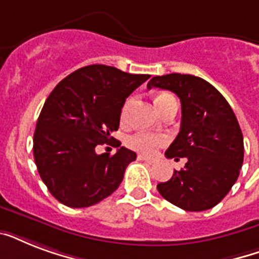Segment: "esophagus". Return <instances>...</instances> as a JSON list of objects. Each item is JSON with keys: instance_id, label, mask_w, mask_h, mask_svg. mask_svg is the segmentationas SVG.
Returning <instances> with one entry per match:
<instances>
[{"instance_id": "obj_1", "label": "esophagus", "mask_w": 259, "mask_h": 259, "mask_svg": "<svg viewBox=\"0 0 259 259\" xmlns=\"http://www.w3.org/2000/svg\"><path fill=\"white\" fill-rule=\"evenodd\" d=\"M138 160H141V161L149 162V164L154 162V158L153 157H149V156H145V154H138Z\"/></svg>"}]
</instances>
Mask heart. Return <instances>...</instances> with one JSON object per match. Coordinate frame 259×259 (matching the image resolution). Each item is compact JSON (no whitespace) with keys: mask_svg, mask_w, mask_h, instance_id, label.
<instances>
[{"mask_svg":"<svg viewBox=\"0 0 259 259\" xmlns=\"http://www.w3.org/2000/svg\"><path fill=\"white\" fill-rule=\"evenodd\" d=\"M173 98L169 94H161L156 98V105L157 107L161 105L162 102H165L166 99ZM133 99L127 101V103L125 105L123 110H122V117H125L126 111L129 109L130 103H132ZM166 144V137L162 136V134L157 133H150V132H138V133L130 136L129 140H127V145L132 148L136 152H140L142 154H153L156 153V150L158 148H161L162 145Z\"/></svg>","mask_w":259,"mask_h":259,"instance_id":"1","label":"heart"}]
</instances>
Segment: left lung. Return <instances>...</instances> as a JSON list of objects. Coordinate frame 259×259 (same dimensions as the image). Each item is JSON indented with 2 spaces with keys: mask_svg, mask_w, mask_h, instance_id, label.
Returning a JSON list of instances; mask_svg holds the SVG:
<instances>
[{
  "mask_svg": "<svg viewBox=\"0 0 259 259\" xmlns=\"http://www.w3.org/2000/svg\"><path fill=\"white\" fill-rule=\"evenodd\" d=\"M152 87L180 98V132L165 156L187 161L157 185L158 192L185 211L212 208L230 192L243 164V136L237 117L225 97L199 76H154L148 83V89Z\"/></svg>",
  "mask_w": 259,
  "mask_h": 259,
  "instance_id": "obj_1",
  "label": "left lung"
}]
</instances>
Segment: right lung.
<instances>
[{
  "mask_svg": "<svg viewBox=\"0 0 259 259\" xmlns=\"http://www.w3.org/2000/svg\"><path fill=\"white\" fill-rule=\"evenodd\" d=\"M150 78L115 67L79 68L52 90L38 115L33 156L51 195L71 208L99 203L119 187L137 154L125 146L97 155L95 148L121 146L111 133L119 127L126 98Z\"/></svg>",
  "mask_w": 259,
  "mask_h": 259,
  "instance_id": "obj_1",
  "label": "right lung"
}]
</instances>
